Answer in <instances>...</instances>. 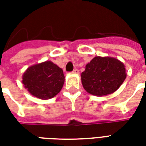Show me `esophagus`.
<instances>
[{
	"label": "esophagus",
	"instance_id": "34e87169",
	"mask_svg": "<svg viewBox=\"0 0 146 146\" xmlns=\"http://www.w3.org/2000/svg\"><path fill=\"white\" fill-rule=\"evenodd\" d=\"M72 73H75V74H78V73H79V70H76H76H73V72H72Z\"/></svg>",
	"mask_w": 146,
	"mask_h": 146
}]
</instances>
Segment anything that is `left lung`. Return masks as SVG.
I'll return each instance as SVG.
<instances>
[{"label":"left lung","instance_id":"obj_1","mask_svg":"<svg viewBox=\"0 0 146 146\" xmlns=\"http://www.w3.org/2000/svg\"><path fill=\"white\" fill-rule=\"evenodd\" d=\"M125 66L115 58L96 56L86 65L81 82L87 92L103 96L116 92L126 79Z\"/></svg>","mask_w":146,"mask_h":146}]
</instances>
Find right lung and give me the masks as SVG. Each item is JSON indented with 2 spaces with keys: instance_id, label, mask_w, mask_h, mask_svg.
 Masks as SVG:
<instances>
[{
  "instance_id": "add662e5",
  "label": "right lung",
  "mask_w": 146,
  "mask_h": 146,
  "mask_svg": "<svg viewBox=\"0 0 146 146\" xmlns=\"http://www.w3.org/2000/svg\"><path fill=\"white\" fill-rule=\"evenodd\" d=\"M65 81L62 70L51 61L30 66L23 76V84L30 94L49 99L59 93Z\"/></svg>"
}]
</instances>
